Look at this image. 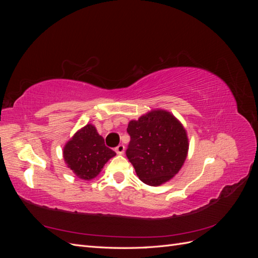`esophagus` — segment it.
<instances>
[{"label":"esophagus","mask_w":258,"mask_h":258,"mask_svg":"<svg viewBox=\"0 0 258 258\" xmlns=\"http://www.w3.org/2000/svg\"><path fill=\"white\" fill-rule=\"evenodd\" d=\"M115 152L118 154V155H123V153H124V146L122 144H119L118 146L115 148Z\"/></svg>","instance_id":"esophagus-1"}]
</instances>
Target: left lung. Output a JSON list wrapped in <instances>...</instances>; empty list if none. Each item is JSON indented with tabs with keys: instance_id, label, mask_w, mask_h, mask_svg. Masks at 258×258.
<instances>
[{
	"instance_id": "obj_1",
	"label": "left lung",
	"mask_w": 258,
	"mask_h": 258,
	"mask_svg": "<svg viewBox=\"0 0 258 258\" xmlns=\"http://www.w3.org/2000/svg\"><path fill=\"white\" fill-rule=\"evenodd\" d=\"M126 151L137 175L150 186L170 181L182 168L188 152L183 124L170 112L154 110L129 121Z\"/></svg>"
}]
</instances>
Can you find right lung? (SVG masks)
I'll return each mask as SVG.
<instances>
[{
	"instance_id": "obj_1",
	"label": "right lung",
	"mask_w": 258,
	"mask_h": 258,
	"mask_svg": "<svg viewBox=\"0 0 258 258\" xmlns=\"http://www.w3.org/2000/svg\"><path fill=\"white\" fill-rule=\"evenodd\" d=\"M115 155L114 151L105 146L104 139L91 123L77 131L63 147V158L68 168L85 181L95 178Z\"/></svg>"
}]
</instances>
